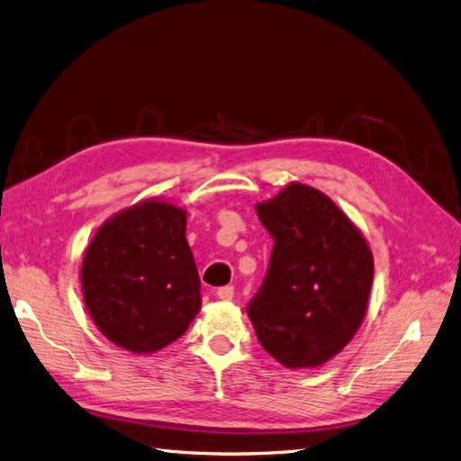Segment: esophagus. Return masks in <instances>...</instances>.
Listing matches in <instances>:
<instances>
[{"instance_id":"34e87169","label":"esophagus","mask_w":461,"mask_h":461,"mask_svg":"<svg viewBox=\"0 0 461 461\" xmlns=\"http://www.w3.org/2000/svg\"><path fill=\"white\" fill-rule=\"evenodd\" d=\"M217 298L224 300V302H230L234 298V288L232 285H222V288L217 290Z\"/></svg>"}]
</instances>
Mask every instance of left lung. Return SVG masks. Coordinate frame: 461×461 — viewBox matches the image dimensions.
<instances>
[{"label":"left lung","mask_w":461,"mask_h":461,"mask_svg":"<svg viewBox=\"0 0 461 461\" xmlns=\"http://www.w3.org/2000/svg\"><path fill=\"white\" fill-rule=\"evenodd\" d=\"M274 249L249 317L260 345L288 369L327 363L359 330L373 284V252L337 204L290 183L257 204Z\"/></svg>","instance_id":"1"}]
</instances>
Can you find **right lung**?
<instances>
[{
  "label": "right lung",
  "mask_w": 461,
  "mask_h": 461,
  "mask_svg": "<svg viewBox=\"0 0 461 461\" xmlns=\"http://www.w3.org/2000/svg\"><path fill=\"white\" fill-rule=\"evenodd\" d=\"M185 227V211L148 199L110 217L90 240L80 270L86 310L122 349L156 353L199 313L201 280Z\"/></svg>",
  "instance_id": "add662e5"
}]
</instances>
